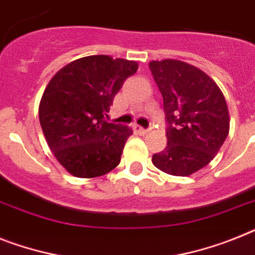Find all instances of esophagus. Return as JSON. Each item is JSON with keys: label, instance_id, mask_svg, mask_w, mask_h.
Masks as SVG:
<instances>
[{"label": "esophagus", "instance_id": "34e87169", "mask_svg": "<svg viewBox=\"0 0 255 255\" xmlns=\"http://www.w3.org/2000/svg\"><path fill=\"white\" fill-rule=\"evenodd\" d=\"M133 128H134V131L137 132V133H140V134H145V133H147V132H149V129H146V128H142L141 126H138V124H134Z\"/></svg>", "mask_w": 255, "mask_h": 255}]
</instances>
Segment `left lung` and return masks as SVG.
I'll return each instance as SVG.
<instances>
[{
  "instance_id": "obj_1",
  "label": "left lung",
  "mask_w": 255,
  "mask_h": 255,
  "mask_svg": "<svg viewBox=\"0 0 255 255\" xmlns=\"http://www.w3.org/2000/svg\"><path fill=\"white\" fill-rule=\"evenodd\" d=\"M153 78L163 97L167 146L153 155L166 174L188 176L210 163L230 131L226 98L200 68L176 59L151 61Z\"/></svg>"
}]
</instances>
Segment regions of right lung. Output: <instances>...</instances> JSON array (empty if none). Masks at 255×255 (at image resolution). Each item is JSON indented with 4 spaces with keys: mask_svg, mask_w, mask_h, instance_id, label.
Returning a JSON list of instances; mask_svg holds the SVG:
<instances>
[{
    "mask_svg": "<svg viewBox=\"0 0 255 255\" xmlns=\"http://www.w3.org/2000/svg\"><path fill=\"white\" fill-rule=\"evenodd\" d=\"M136 71L133 61L89 55L49 81L38 109L40 124L54 157L71 175L102 176L119 164L132 131L106 117L124 80Z\"/></svg>",
    "mask_w": 255,
    "mask_h": 255,
    "instance_id": "obj_1",
    "label": "right lung"
}]
</instances>
